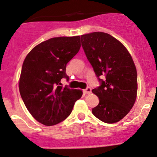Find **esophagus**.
I'll return each instance as SVG.
<instances>
[{
  "label": "esophagus",
  "mask_w": 157,
  "mask_h": 157,
  "mask_svg": "<svg viewBox=\"0 0 157 157\" xmlns=\"http://www.w3.org/2000/svg\"><path fill=\"white\" fill-rule=\"evenodd\" d=\"M84 92H85V94H90V93H91V88H90V87H87V88L85 89Z\"/></svg>",
  "instance_id": "1"
}]
</instances>
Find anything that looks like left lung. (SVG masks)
Returning a JSON list of instances; mask_svg holds the SVG:
<instances>
[{
  "mask_svg": "<svg viewBox=\"0 0 157 157\" xmlns=\"http://www.w3.org/2000/svg\"><path fill=\"white\" fill-rule=\"evenodd\" d=\"M81 42L100 82L92 90L99 100L92 113L107 124L118 122L129 112L137 95V71L132 57L121 42L103 32L82 35ZM101 75H105V80Z\"/></svg>",
  "mask_w": 157,
  "mask_h": 157,
  "instance_id": "8db88e82",
  "label": "left lung"
}]
</instances>
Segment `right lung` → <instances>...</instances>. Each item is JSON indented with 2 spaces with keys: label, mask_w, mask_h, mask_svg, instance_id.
Wrapping results in <instances>:
<instances>
[{
  "label": "right lung",
  "mask_w": 157,
  "mask_h": 157,
  "mask_svg": "<svg viewBox=\"0 0 157 157\" xmlns=\"http://www.w3.org/2000/svg\"><path fill=\"white\" fill-rule=\"evenodd\" d=\"M80 47L79 36L51 38L35 46L25 59L20 94L31 115L45 126L65 120L82 97V90L60 86L62 78L69 81L67 64Z\"/></svg>",
  "instance_id": "right-lung-1"
}]
</instances>
